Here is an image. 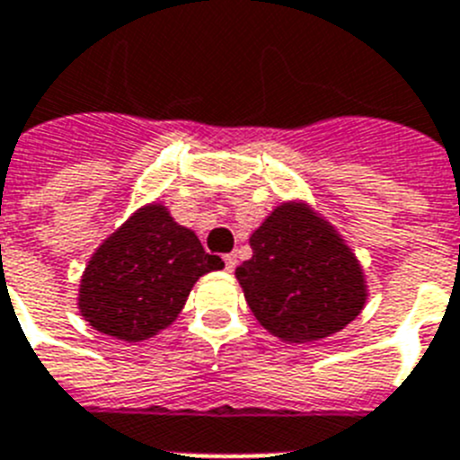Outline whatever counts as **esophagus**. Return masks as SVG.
Segmentation results:
<instances>
[{
	"label": "esophagus",
	"mask_w": 460,
	"mask_h": 460,
	"mask_svg": "<svg viewBox=\"0 0 460 460\" xmlns=\"http://www.w3.org/2000/svg\"><path fill=\"white\" fill-rule=\"evenodd\" d=\"M225 266L229 273L235 269V254H225Z\"/></svg>",
	"instance_id": "esophagus-1"
}]
</instances>
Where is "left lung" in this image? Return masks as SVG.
Listing matches in <instances>:
<instances>
[{
	"label": "left lung",
	"mask_w": 460,
	"mask_h": 460,
	"mask_svg": "<svg viewBox=\"0 0 460 460\" xmlns=\"http://www.w3.org/2000/svg\"><path fill=\"white\" fill-rule=\"evenodd\" d=\"M235 269L254 319L282 342L338 333L368 303V279L342 234L303 199L282 201L250 235Z\"/></svg>",
	"instance_id": "left-lung-1"
}]
</instances>
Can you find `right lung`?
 <instances>
[{"label":"right lung","instance_id":"add662e5","mask_svg":"<svg viewBox=\"0 0 460 460\" xmlns=\"http://www.w3.org/2000/svg\"><path fill=\"white\" fill-rule=\"evenodd\" d=\"M225 261L203 250L164 201L136 208L92 252L75 305L87 324L122 342L150 341L173 324L191 287Z\"/></svg>","mask_w":460,"mask_h":460}]
</instances>
